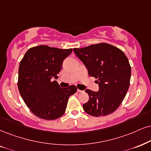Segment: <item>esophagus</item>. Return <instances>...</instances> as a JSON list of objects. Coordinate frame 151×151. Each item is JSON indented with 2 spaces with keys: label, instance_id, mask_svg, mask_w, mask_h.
I'll use <instances>...</instances> for the list:
<instances>
[{
  "label": "esophagus",
  "instance_id": "obj_1",
  "mask_svg": "<svg viewBox=\"0 0 151 151\" xmlns=\"http://www.w3.org/2000/svg\"><path fill=\"white\" fill-rule=\"evenodd\" d=\"M77 92H78V93H82V92H83V91H81V90L77 89Z\"/></svg>",
  "mask_w": 151,
  "mask_h": 151
}]
</instances>
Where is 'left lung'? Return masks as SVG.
I'll use <instances>...</instances> for the list:
<instances>
[{"label":"left lung","instance_id":"8db88e82","mask_svg":"<svg viewBox=\"0 0 151 151\" xmlns=\"http://www.w3.org/2000/svg\"><path fill=\"white\" fill-rule=\"evenodd\" d=\"M73 50L90 77L98 79L99 85L98 92L85 91L89 100L83 104V110L95 117L112 114L121 104L129 86L131 67L127 56L121 49L106 43Z\"/></svg>","mask_w":151,"mask_h":151}]
</instances>
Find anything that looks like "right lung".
<instances>
[{"label": "right lung", "mask_w": 151, "mask_h": 151, "mask_svg": "<svg viewBox=\"0 0 151 151\" xmlns=\"http://www.w3.org/2000/svg\"><path fill=\"white\" fill-rule=\"evenodd\" d=\"M72 49H61L40 45L25 53L19 68L18 88L25 104L36 116L45 120L61 117L75 86L62 88L56 81L63 62Z\"/></svg>", "instance_id": "add662e5"}]
</instances>
